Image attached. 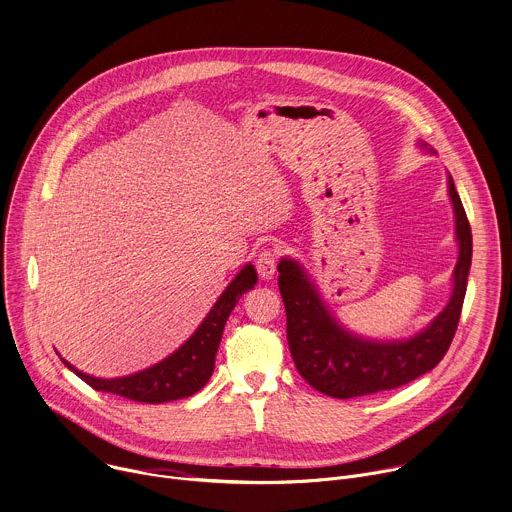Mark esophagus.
I'll list each match as a JSON object with an SVG mask.
<instances>
[{
    "label": "esophagus",
    "instance_id": "34e87169",
    "mask_svg": "<svg viewBox=\"0 0 512 512\" xmlns=\"http://www.w3.org/2000/svg\"><path fill=\"white\" fill-rule=\"evenodd\" d=\"M277 251L275 249H263L255 261L257 271L263 279H271L275 275V267H277Z\"/></svg>",
    "mask_w": 512,
    "mask_h": 512
}]
</instances>
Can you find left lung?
<instances>
[{
	"label": "left lung",
	"instance_id": "1",
	"mask_svg": "<svg viewBox=\"0 0 512 512\" xmlns=\"http://www.w3.org/2000/svg\"><path fill=\"white\" fill-rule=\"evenodd\" d=\"M460 245L448 306L417 336L397 342L364 340L346 332L328 312L304 269L281 259L279 291L287 318V344L300 375L320 393L352 399L389 391L429 373L448 352L462 314L472 263V231L454 180H448Z\"/></svg>",
	"mask_w": 512,
	"mask_h": 512
}]
</instances>
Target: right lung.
<instances>
[{"instance_id":"1","label":"right lung","mask_w":512,"mask_h":512,"mask_svg":"<svg viewBox=\"0 0 512 512\" xmlns=\"http://www.w3.org/2000/svg\"><path fill=\"white\" fill-rule=\"evenodd\" d=\"M257 283L253 265H245L241 273L223 291V296L212 306L198 330L168 358L141 373L121 379H95L77 371L64 358L62 362L75 371L95 391L113 393L139 403H168L198 393L214 371V358L221 344L227 318L237 306L239 298Z\"/></svg>"}]
</instances>
